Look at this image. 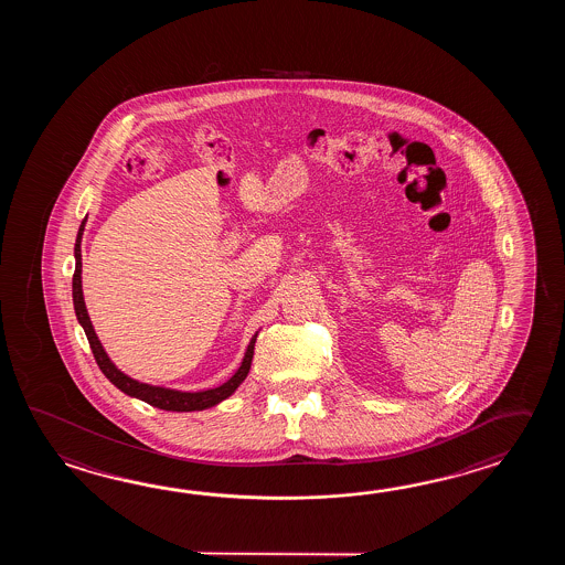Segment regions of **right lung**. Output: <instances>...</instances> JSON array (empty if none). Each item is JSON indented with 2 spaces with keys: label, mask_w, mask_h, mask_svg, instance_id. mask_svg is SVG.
Instances as JSON below:
<instances>
[{
  "label": "right lung",
  "mask_w": 565,
  "mask_h": 565,
  "mask_svg": "<svg viewBox=\"0 0 565 565\" xmlns=\"http://www.w3.org/2000/svg\"><path fill=\"white\" fill-rule=\"evenodd\" d=\"M85 224L86 217L83 220L81 228H78L76 244H74V260H76L73 277L74 312H76L78 323L83 324V329H85L86 339L90 343L96 363H98L100 372L105 373L108 382L117 385L122 394L137 397L141 402H147L153 408L168 409V412H200V409L214 408L220 402H224L226 397L232 396L241 387L242 382L246 380L248 372H250L254 343H256L258 331L254 333L248 348H246L241 367L230 377L228 382L217 385V387L202 390V392H181V390H171V387H163V385L143 384L139 380H132L127 373L120 372L119 367L110 361L107 351L103 348V343L96 337L95 327L90 323V317H88V311H86L85 295H83V254H81V242H83V234H85Z\"/></svg>",
  "instance_id": "obj_1"
}]
</instances>
